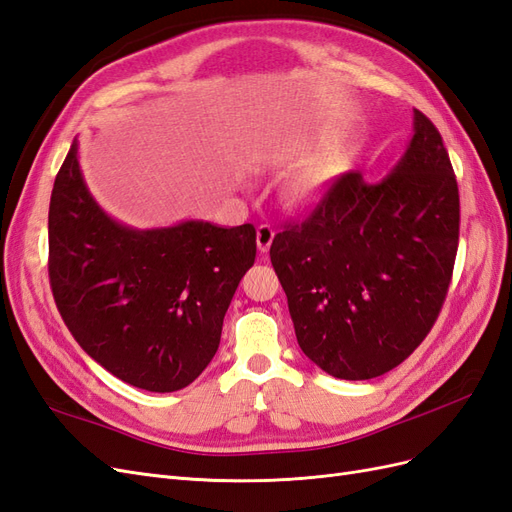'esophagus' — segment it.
<instances>
[{
	"label": "esophagus",
	"mask_w": 512,
	"mask_h": 512,
	"mask_svg": "<svg viewBox=\"0 0 512 512\" xmlns=\"http://www.w3.org/2000/svg\"><path fill=\"white\" fill-rule=\"evenodd\" d=\"M275 237V230L269 224H260L256 230V243H258V252L260 254H267L269 247L273 243Z\"/></svg>",
	"instance_id": "34e87169"
}]
</instances>
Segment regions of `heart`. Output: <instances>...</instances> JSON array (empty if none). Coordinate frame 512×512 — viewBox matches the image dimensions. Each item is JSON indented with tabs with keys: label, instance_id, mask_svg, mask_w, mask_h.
<instances>
[{
	"label": "heart",
	"instance_id": "obj_1",
	"mask_svg": "<svg viewBox=\"0 0 512 512\" xmlns=\"http://www.w3.org/2000/svg\"><path fill=\"white\" fill-rule=\"evenodd\" d=\"M331 173H333V164H324L318 168H303L297 175H292L286 181L284 194L288 196V200H292V203H307V200H312L322 190L324 181L331 177Z\"/></svg>",
	"mask_w": 512,
	"mask_h": 512
}]
</instances>
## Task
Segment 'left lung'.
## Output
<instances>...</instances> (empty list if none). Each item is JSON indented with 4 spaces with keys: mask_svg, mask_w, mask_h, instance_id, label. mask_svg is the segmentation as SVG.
<instances>
[{
    "mask_svg": "<svg viewBox=\"0 0 512 512\" xmlns=\"http://www.w3.org/2000/svg\"><path fill=\"white\" fill-rule=\"evenodd\" d=\"M459 245V188L438 128L414 111L391 175L344 173L271 243L297 342L333 378L386 374L421 346Z\"/></svg>",
    "mask_w": 512,
    "mask_h": 512,
    "instance_id": "obj_1",
    "label": "left lung"
}]
</instances>
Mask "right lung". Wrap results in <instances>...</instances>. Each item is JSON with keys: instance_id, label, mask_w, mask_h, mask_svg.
<instances>
[{"instance_id": "1", "label": "right lung", "mask_w": 512, "mask_h": 512, "mask_svg": "<svg viewBox=\"0 0 512 512\" xmlns=\"http://www.w3.org/2000/svg\"><path fill=\"white\" fill-rule=\"evenodd\" d=\"M254 258L252 224L136 230L108 218L72 143L51 194L49 280L72 337L119 380L173 393L203 374Z\"/></svg>"}]
</instances>
